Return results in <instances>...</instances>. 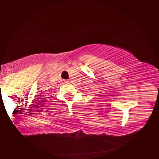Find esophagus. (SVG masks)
<instances>
[{
    "label": "esophagus",
    "mask_w": 159,
    "mask_h": 159,
    "mask_svg": "<svg viewBox=\"0 0 159 159\" xmlns=\"http://www.w3.org/2000/svg\"><path fill=\"white\" fill-rule=\"evenodd\" d=\"M65 83H66V84H69V81H66Z\"/></svg>",
    "instance_id": "1"
}]
</instances>
